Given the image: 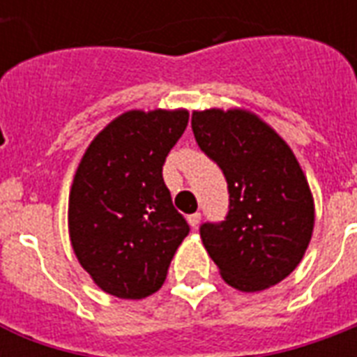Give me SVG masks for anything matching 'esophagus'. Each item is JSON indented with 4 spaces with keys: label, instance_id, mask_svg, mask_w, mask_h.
Returning <instances> with one entry per match:
<instances>
[{
    "label": "esophagus",
    "instance_id": "esophagus-1",
    "mask_svg": "<svg viewBox=\"0 0 357 357\" xmlns=\"http://www.w3.org/2000/svg\"><path fill=\"white\" fill-rule=\"evenodd\" d=\"M199 220H202V213H194V215H190V217H188V222H190V226H192V228H197Z\"/></svg>",
    "mask_w": 357,
    "mask_h": 357
}]
</instances>
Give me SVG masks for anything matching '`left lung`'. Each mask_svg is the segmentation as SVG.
<instances>
[{
	"label": "left lung",
	"instance_id": "obj_1",
	"mask_svg": "<svg viewBox=\"0 0 357 357\" xmlns=\"http://www.w3.org/2000/svg\"><path fill=\"white\" fill-rule=\"evenodd\" d=\"M196 142L222 169L226 220L199 228L228 285L257 293L285 280L314 232V197L295 153L257 114L243 108L194 112Z\"/></svg>",
	"mask_w": 357,
	"mask_h": 357
}]
</instances>
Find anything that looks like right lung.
<instances>
[{
    "label": "right lung",
    "instance_id": "right-lung-1",
    "mask_svg": "<svg viewBox=\"0 0 357 357\" xmlns=\"http://www.w3.org/2000/svg\"><path fill=\"white\" fill-rule=\"evenodd\" d=\"M188 125V110H129L91 140L68 197V232L93 282L118 298L163 285L190 232L161 169Z\"/></svg>",
    "mask_w": 357,
    "mask_h": 357
}]
</instances>
